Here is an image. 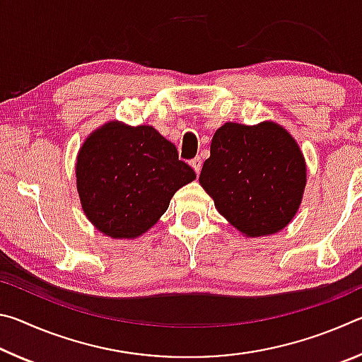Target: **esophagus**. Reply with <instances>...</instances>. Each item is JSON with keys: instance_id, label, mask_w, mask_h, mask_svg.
I'll list each match as a JSON object with an SVG mask.
<instances>
[{"instance_id": "obj_1", "label": "esophagus", "mask_w": 362, "mask_h": 362, "mask_svg": "<svg viewBox=\"0 0 362 362\" xmlns=\"http://www.w3.org/2000/svg\"><path fill=\"white\" fill-rule=\"evenodd\" d=\"M189 166H192V168L194 169V173H196V174H199L201 166H203V161H201V158H199V156H196V158H193V159H192V161H189Z\"/></svg>"}]
</instances>
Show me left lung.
<instances>
[{
  "label": "left lung",
  "mask_w": 362,
  "mask_h": 362,
  "mask_svg": "<svg viewBox=\"0 0 362 362\" xmlns=\"http://www.w3.org/2000/svg\"><path fill=\"white\" fill-rule=\"evenodd\" d=\"M199 183L235 228L252 238L273 235L291 222L302 203L305 158L276 122H225L214 134Z\"/></svg>",
  "instance_id": "obj_1"
}]
</instances>
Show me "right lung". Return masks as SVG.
<instances>
[{"instance_id": "obj_1", "label": "right lung", "mask_w": 362, "mask_h": 362, "mask_svg": "<svg viewBox=\"0 0 362 362\" xmlns=\"http://www.w3.org/2000/svg\"><path fill=\"white\" fill-rule=\"evenodd\" d=\"M194 179L175 145L151 126L110 121L86 139L76 158L86 217L116 240L144 235L168 211L177 189Z\"/></svg>"}]
</instances>
